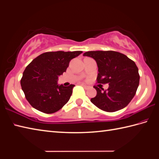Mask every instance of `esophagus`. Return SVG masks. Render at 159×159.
<instances>
[{
    "label": "esophagus",
    "instance_id": "esophagus-1",
    "mask_svg": "<svg viewBox=\"0 0 159 159\" xmlns=\"http://www.w3.org/2000/svg\"><path fill=\"white\" fill-rule=\"evenodd\" d=\"M80 85H82L84 88H85V89H89V86H86V85H85V84H80Z\"/></svg>",
    "mask_w": 159,
    "mask_h": 159
}]
</instances>
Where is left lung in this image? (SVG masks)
<instances>
[{"label":"left lung","mask_w":159,"mask_h":159,"mask_svg":"<svg viewBox=\"0 0 159 159\" xmlns=\"http://www.w3.org/2000/svg\"><path fill=\"white\" fill-rule=\"evenodd\" d=\"M94 58L98 73L97 83L109 84L107 90L97 86V95L90 101L102 110L114 112L127 106L139 83L138 68L126 55L115 51H90L83 54Z\"/></svg>","instance_id":"left-lung-1"}]
</instances>
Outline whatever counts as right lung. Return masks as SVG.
<instances>
[{"label":"right lung","instance_id":"right-lung-1","mask_svg":"<svg viewBox=\"0 0 159 159\" xmlns=\"http://www.w3.org/2000/svg\"><path fill=\"white\" fill-rule=\"evenodd\" d=\"M82 53V51L45 52L26 66L20 84L32 107L45 114H53L67 103L75 85L58 86V76L66 71L70 60Z\"/></svg>","mask_w":159,"mask_h":159}]
</instances>
